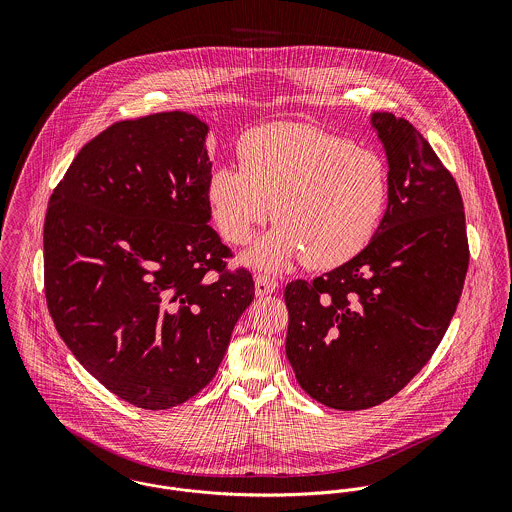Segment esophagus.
Returning a JSON list of instances; mask_svg holds the SVG:
<instances>
[{
  "mask_svg": "<svg viewBox=\"0 0 512 512\" xmlns=\"http://www.w3.org/2000/svg\"><path fill=\"white\" fill-rule=\"evenodd\" d=\"M278 290V282L268 276V274H258L256 276V293L258 295H268V293H274Z\"/></svg>",
  "mask_w": 512,
  "mask_h": 512,
  "instance_id": "obj_1",
  "label": "esophagus"
}]
</instances>
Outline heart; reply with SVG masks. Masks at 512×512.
<instances>
[{"instance_id": "heart-1", "label": "heart", "mask_w": 512, "mask_h": 512, "mask_svg": "<svg viewBox=\"0 0 512 512\" xmlns=\"http://www.w3.org/2000/svg\"><path fill=\"white\" fill-rule=\"evenodd\" d=\"M238 167L215 165L207 179L222 238L246 244L266 220L282 222L250 254L264 268L307 258L333 268L355 258L386 201L384 163L372 149L309 124L276 122L242 134Z\"/></svg>"}]
</instances>
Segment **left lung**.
Instances as JSON below:
<instances>
[{"label": "left lung", "instance_id": "obj_1", "mask_svg": "<svg viewBox=\"0 0 512 512\" xmlns=\"http://www.w3.org/2000/svg\"><path fill=\"white\" fill-rule=\"evenodd\" d=\"M372 126L388 157L376 234L343 266L284 290L299 386L347 412L396 396L432 359L469 266L461 193L436 151L390 112H376Z\"/></svg>", "mask_w": 512, "mask_h": 512}]
</instances>
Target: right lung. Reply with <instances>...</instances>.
<instances>
[{"mask_svg":"<svg viewBox=\"0 0 512 512\" xmlns=\"http://www.w3.org/2000/svg\"><path fill=\"white\" fill-rule=\"evenodd\" d=\"M209 126L185 112L120 120L86 142L51 195L45 297L78 363L118 398L167 410L217 374L254 299L209 224Z\"/></svg>","mask_w":512,"mask_h":512,"instance_id":"add662e5","label":"right lung"}]
</instances>
